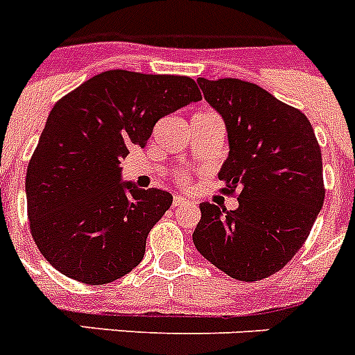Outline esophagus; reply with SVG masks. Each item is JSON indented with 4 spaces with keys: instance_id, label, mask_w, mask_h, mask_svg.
I'll return each mask as SVG.
<instances>
[{
    "instance_id": "34e87169",
    "label": "esophagus",
    "mask_w": 355,
    "mask_h": 355,
    "mask_svg": "<svg viewBox=\"0 0 355 355\" xmlns=\"http://www.w3.org/2000/svg\"><path fill=\"white\" fill-rule=\"evenodd\" d=\"M188 205H190V200L184 199V197H181V196H175L174 202H172V206H174V208H181V206H188Z\"/></svg>"
}]
</instances>
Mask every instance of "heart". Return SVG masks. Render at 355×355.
<instances>
[{
  "label": "heart",
  "instance_id": "b5f03b06",
  "mask_svg": "<svg viewBox=\"0 0 355 355\" xmlns=\"http://www.w3.org/2000/svg\"><path fill=\"white\" fill-rule=\"evenodd\" d=\"M200 114H211V112H200ZM181 184H188V178L184 174H181Z\"/></svg>",
  "mask_w": 355,
  "mask_h": 355
}]
</instances>
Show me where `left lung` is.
<instances>
[{"mask_svg": "<svg viewBox=\"0 0 355 355\" xmlns=\"http://www.w3.org/2000/svg\"><path fill=\"white\" fill-rule=\"evenodd\" d=\"M197 83L224 117L229 156L218 180L240 206L202 202L193 243L229 277L261 281L309 236L325 199L322 150L306 115L259 85L236 78Z\"/></svg>", "mask_w": 355, "mask_h": 355, "instance_id": "obj_1", "label": "left lung"}]
</instances>
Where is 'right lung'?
<instances>
[{
    "label": "right lung",
    "mask_w": 355,
    "mask_h": 355,
    "mask_svg": "<svg viewBox=\"0 0 355 355\" xmlns=\"http://www.w3.org/2000/svg\"><path fill=\"white\" fill-rule=\"evenodd\" d=\"M200 99L192 78L115 69L53 106L28 163L26 199L31 236L60 274L106 284L142 261L172 196L119 183V165L159 119Z\"/></svg>",
    "instance_id": "add662e5"
}]
</instances>
